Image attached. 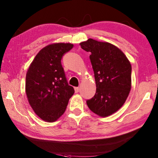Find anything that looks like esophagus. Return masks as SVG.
I'll list each match as a JSON object with an SVG mask.
<instances>
[{
  "mask_svg": "<svg viewBox=\"0 0 158 158\" xmlns=\"http://www.w3.org/2000/svg\"><path fill=\"white\" fill-rule=\"evenodd\" d=\"M79 87H75V88H74V90H75V92H76V93H78L79 92Z\"/></svg>",
  "mask_w": 158,
  "mask_h": 158,
  "instance_id": "obj_1",
  "label": "esophagus"
}]
</instances>
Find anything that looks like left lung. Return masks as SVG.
Masks as SVG:
<instances>
[{
    "mask_svg": "<svg viewBox=\"0 0 158 158\" xmlns=\"http://www.w3.org/2000/svg\"><path fill=\"white\" fill-rule=\"evenodd\" d=\"M89 52L96 91L86 103L91 111L107 117L121 109L131 89V64L124 53L106 42L89 38L79 44Z\"/></svg>",
    "mask_w": 158,
    "mask_h": 158,
    "instance_id": "8db88e82",
    "label": "left lung"
}]
</instances>
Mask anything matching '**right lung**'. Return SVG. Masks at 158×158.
I'll list each match as a JSON object with an SVG mask.
<instances>
[{
	"instance_id": "right-lung-1",
	"label": "right lung",
	"mask_w": 158,
	"mask_h": 158,
	"mask_svg": "<svg viewBox=\"0 0 158 158\" xmlns=\"http://www.w3.org/2000/svg\"><path fill=\"white\" fill-rule=\"evenodd\" d=\"M71 43L44 47L30 64L25 78L28 102L42 120L52 123L64 114L74 89L66 79L61 60L72 49Z\"/></svg>"
}]
</instances>
